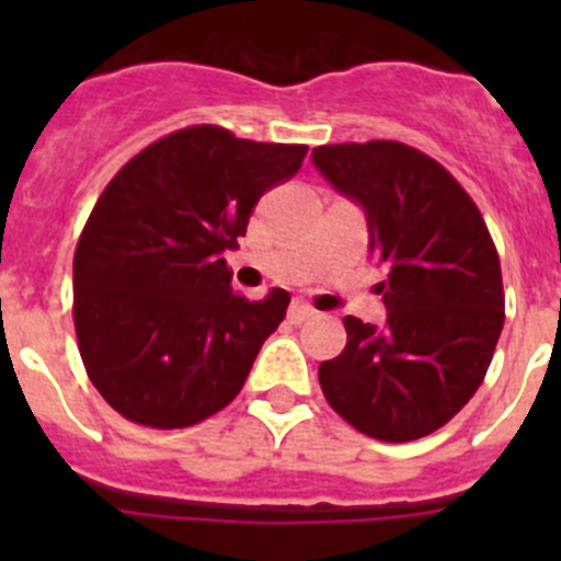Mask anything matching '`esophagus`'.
Returning <instances> with one entry per match:
<instances>
[{
    "label": "esophagus",
    "mask_w": 561,
    "mask_h": 561,
    "mask_svg": "<svg viewBox=\"0 0 561 561\" xmlns=\"http://www.w3.org/2000/svg\"><path fill=\"white\" fill-rule=\"evenodd\" d=\"M317 311H314V306H309L306 304V300H291V306H289V320L295 325H300V323H306V320H311V317H314Z\"/></svg>",
    "instance_id": "1"
}]
</instances>
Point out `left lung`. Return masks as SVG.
Instances as JSON below:
<instances>
[{
    "instance_id": "obj_1",
    "label": "left lung",
    "mask_w": 561,
    "mask_h": 561,
    "mask_svg": "<svg viewBox=\"0 0 561 561\" xmlns=\"http://www.w3.org/2000/svg\"><path fill=\"white\" fill-rule=\"evenodd\" d=\"M311 160L368 213L388 325L345 317L348 342L317 376L351 427L388 444L435 433L472 399L505 320L497 247L447 168L396 140L320 146Z\"/></svg>"
}]
</instances>
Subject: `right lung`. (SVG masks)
<instances>
[{
	"label": "right lung",
	"instance_id": "add662e5",
	"mask_svg": "<svg viewBox=\"0 0 561 561\" xmlns=\"http://www.w3.org/2000/svg\"><path fill=\"white\" fill-rule=\"evenodd\" d=\"M306 151L199 123L114 173L78 238L72 320L87 376L123 419L193 427L241 393L291 297L232 291L221 252L238 250L255 202Z\"/></svg>",
	"mask_w": 561,
	"mask_h": 561
}]
</instances>
